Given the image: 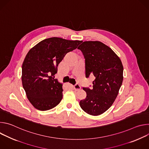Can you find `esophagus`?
I'll list each match as a JSON object with an SVG mask.
<instances>
[{"label": "esophagus", "instance_id": "1", "mask_svg": "<svg viewBox=\"0 0 149 149\" xmlns=\"http://www.w3.org/2000/svg\"><path fill=\"white\" fill-rule=\"evenodd\" d=\"M81 86H79V84H77L76 85H75V86H74V90H75V91H79V90H81Z\"/></svg>", "mask_w": 149, "mask_h": 149}]
</instances>
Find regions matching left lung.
Here are the masks:
<instances>
[{
    "mask_svg": "<svg viewBox=\"0 0 149 149\" xmlns=\"http://www.w3.org/2000/svg\"><path fill=\"white\" fill-rule=\"evenodd\" d=\"M86 59V75L95 77L93 89L83 88L86 99L81 108L87 114L99 116L114 102L123 80V66L120 58L100 41H84L78 47Z\"/></svg>",
    "mask_w": 149,
    "mask_h": 149,
    "instance_id": "1",
    "label": "left lung"
}]
</instances>
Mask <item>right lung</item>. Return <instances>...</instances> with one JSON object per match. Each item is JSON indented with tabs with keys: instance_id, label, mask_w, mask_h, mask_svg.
Listing matches in <instances>:
<instances>
[{
	"instance_id": "right-lung-1",
	"label": "right lung",
	"mask_w": 149,
	"mask_h": 149,
	"mask_svg": "<svg viewBox=\"0 0 149 149\" xmlns=\"http://www.w3.org/2000/svg\"><path fill=\"white\" fill-rule=\"evenodd\" d=\"M81 42L52 37L40 41L29 51L22 63V82L27 98L35 109L49 110L61 102L62 84L54 75L63 57Z\"/></svg>"
}]
</instances>
